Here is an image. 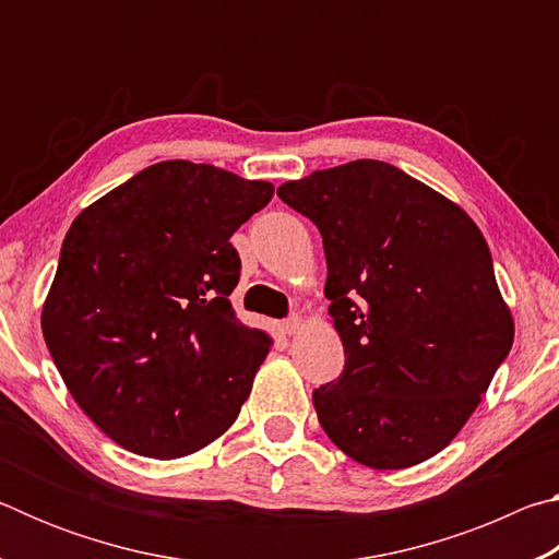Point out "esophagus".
Segmentation results:
<instances>
[{
  "instance_id": "34e87169",
  "label": "esophagus",
  "mask_w": 559,
  "mask_h": 559,
  "mask_svg": "<svg viewBox=\"0 0 559 559\" xmlns=\"http://www.w3.org/2000/svg\"><path fill=\"white\" fill-rule=\"evenodd\" d=\"M298 328H300V318L296 313L283 320V333H286V335H293Z\"/></svg>"
}]
</instances>
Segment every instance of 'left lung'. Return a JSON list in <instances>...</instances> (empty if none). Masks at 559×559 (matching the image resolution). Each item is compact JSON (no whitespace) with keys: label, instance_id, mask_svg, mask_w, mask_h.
I'll return each instance as SVG.
<instances>
[{"label":"left lung","instance_id":"8db88e82","mask_svg":"<svg viewBox=\"0 0 559 559\" xmlns=\"http://www.w3.org/2000/svg\"><path fill=\"white\" fill-rule=\"evenodd\" d=\"M323 236L325 296L345 367L320 384V427L370 468L439 453L513 345L488 243L471 216L380 159L278 187Z\"/></svg>","mask_w":559,"mask_h":559}]
</instances>
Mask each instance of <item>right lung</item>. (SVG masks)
Listing matches in <instances>:
<instances>
[{
	"label": "right lung",
	"instance_id": "add662e5",
	"mask_svg": "<svg viewBox=\"0 0 559 559\" xmlns=\"http://www.w3.org/2000/svg\"><path fill=\"white\" fill-rule=\"evenodd\" d=\"M273 185L167 159L83 210L46 298V347L71 396L122 449L179 459L231 427L271 340L231 308V234Z\"/></svg>",
	"mask_w": 559,
	"mask_h": 559
}]
</instances>
